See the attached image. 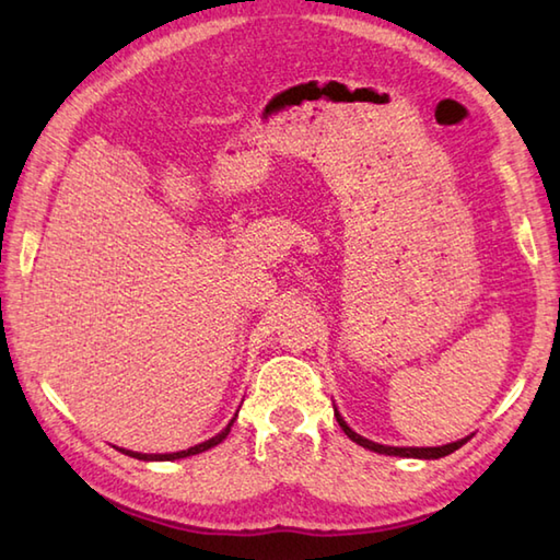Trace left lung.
<instances>
[{"mask_svg":"<svg viewBox=\"0 0 560 560\" xmlns=\"http://www.w3.org/2000/svg\"><path fill=\"white\" fill-rule=\"evenodd\" d=\"M335 416H337V421H339V425H341V431L347 433V435L353 440V443H359L361 447L373 450V452H377V455H389V457L438 459V457H445V455H450V452L459 450V447L469 440V438H462V440H457V443H450V445H443V447H389V445H377V443H373V440H368V438H361L359 433H353L351 428L347 425V421H343L341 416L337 413V409H335Z\"/></svg>","mask_w":560,"mask_h":560,"instance_id":"obj_1","label":"left lung"}]
</instances>
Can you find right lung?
Listing matches in <instances>:
<instances>
[{
  "label": "right lung",
  "mask_w": 560,
  "mask_h": 560,
  "mask_svg": "<svg viewBox=\"0 0 560 560\" xmlns=\"http://www.w3.org/2000/svg\"><path fill=\"white\" fill-rule=\"evenodd\" d=\"M237 416V413H235ZM235 421V419H233ZM233 421L223 428V431L217 435V438H211V440H207V443H201V445H195V447H189V450H183V452H171V455H141V452H129V450H120V452H125V455H129V457H137V459H144V462H149V459H156V462H171V459H183V457H189V455H199V452H205V450H209V447H213V445H219L221 440H225V435H229V431H231V425H233Z\"/></svg>",
  "instance_id": "add662e5"
}]
</instances>
